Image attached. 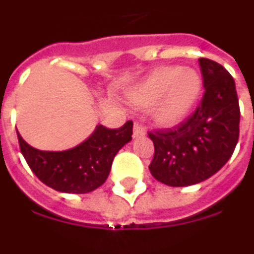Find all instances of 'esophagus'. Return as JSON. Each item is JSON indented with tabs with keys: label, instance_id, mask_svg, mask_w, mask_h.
Segmentation results:
<instances>
[{
	"label": "esophagus",
	"instance_id": "esophagus-1",
	"mask_svg": "<svg viewBox=\"0 0 254 254\" xmlns=\"http://www.w3.org/2000/svg\"><path fill=\"white\" fill-rule=\"evenodd\" d=\"M144 134V127H141L139 122H136V124L133 125V137H134V139H139V137H143Z\"/></svg>",
	"mask_w": 254,
	"mask_h": 254
}]
</instances>
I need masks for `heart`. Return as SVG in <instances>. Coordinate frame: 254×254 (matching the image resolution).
Returning a JSON list of instances; mask_svg holds the SVG:
<instances>
[{"mask_svg": "<svg viewBox=\"0 0 254 254\" xmlns=\"http://www.w3.org/2000/svg\"><path fill=\"white\" fill-rule=\"evenodd\" d=\"M202 88L203 81L198 70L162 65L133 86L127 102L137 110L151 109V120L157 127H175L192 114Z\"/></svg>", "mask_w": 254, "mask_h": 254, "instance_id": "heart-1", "label": "heart"}]
</instances>
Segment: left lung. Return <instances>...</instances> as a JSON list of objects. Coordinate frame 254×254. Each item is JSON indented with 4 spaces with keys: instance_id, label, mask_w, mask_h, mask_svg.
<instances>
[{
    "instance_id": "obj_1",
    "label": "left lung",
    "mask_w": 254,
    "mask_h": 254,
    "mask_svg": "<svg viewBox=\"0 0 254 254\" xmlns=\"http://www.w3.org/2000/svg\"><path fill=\"white\" fill-rule=\"evenodd\" d=\"M205 95L187 121L150 133L154 158L150 172L170 187L205 182L231 158L239 137V103L235 81L219 63L199 59Z\"/></svg>"
}]
</instances>
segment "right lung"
I'll list each match as a JSON object with an SVG mask.
<instances>
[{
	"instance_id": "1",
	"label": "right lung",
	"mask_w": 254,
	"mask_h": 254,
	"mask_svg": "<svg viewBox=\"0 0 254 254\" xmlns=\"http://www.w3.org/2000/svg\"><path fill=\"white\" fill-rule=\"evenodd\" d=\"M133 122L120 129L97 125L82 143L63 151H42L17 139L23 157L34 175L48 187L65 194H86L107 180L113 159L132 140Z\"/></svg>"
}]
</instances>
